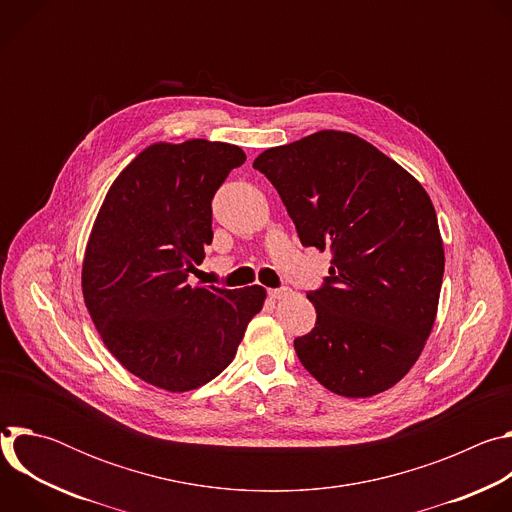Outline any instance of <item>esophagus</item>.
Masks as SVG:
<instances>
[{"label":"esophagus","instance_id":"1","mask_svg":"<svg viewBox=\"0 0 512 512\" xmlns=\"http://www.w3.org/2000/svg\"><path fill=\"white\" fill-rule=\"evenodd\" d=\"M289 294H291V289H289V287H277V289H269V296H271L273 300H285Z\"/></svg>","mask_w":512,"mask_h":512}]
</instances>
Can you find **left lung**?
Masks as SVG:
<instances>
[{
  "mask_svg": "<svg viewBox=\"0 0 512 512\" xmlns=\"http://www.w3.org/2000/svg\"><path fill=\"white\" fill-rule=\"evenodd\" d=\"M304 247L332 251L310 291L316 326L294 346L328 391L358 399L397 385L437 316L444 241L425 188L362 137L322 129L259 154Z\"/></svg>",
  "mask_w": 512,
  "mask_h": 512,
  "instance_id": "left-lung-1",
  "label": "left lung"
}]
</instances>
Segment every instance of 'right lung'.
Returning a JSON list of instances; mask_svg holds the SVG:
<instances>
[{"label":"right lung","instance_id":"1","mask_svg":"<svg viewBox=\"0 0 512 512\" xmlns=\"http://www.w3.org/2000/svg\"><path fill=\"white\" fill-rule=\"evenodd\" d=\"M247 160L239 145L156 141L113 180L83 259V298L107 350L137 379L198 389L233 362L265 289L190 285L212 243L210 200Z\"/></svg>","mask_w":512,"mask_h":512}]
</instances>
